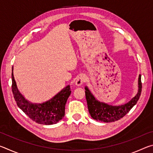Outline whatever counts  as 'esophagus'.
<instances>
[{
  "label": "esophagus",
  "instance_id": "1",
  "mask_svg": "<svg viewBox=\"0 0 153 153\" xmlns=\"http://www.w3.org/2000/svg\"><path fill=\"white\" fill-rule=\"evenodd\" d=\"M86 81V78H85L84 76H80L77 77L76 81V85L77 86H81V85Z\"/></svg>",
  "mask_w": 153,
  "mask_h": 153
}]
</instances>
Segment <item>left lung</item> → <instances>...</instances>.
Wrapping results in <instances>:
<instances>
[{"label":"left lung","instance_id":"left-lung-1","mask_svg":"<svg viewBox=\"0 0 153 153\" xmlns=\"http://www.w3.org/2000/svg\"><path fill=\"white\" fill-rule=\"evenodd\" d=\"M85 93L89 113L94 120L102 122H113L124 117L135 105L140 97L142 92L141 75L138 77V90L134 97L128 102L119 106H113L100 102L94 97L88 88L85 87Z\"/></svg>","mask_w":153,"mask_h":153}]
</instances>
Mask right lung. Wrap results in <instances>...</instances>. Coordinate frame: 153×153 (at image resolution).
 Returning <instances> with one entry per match:
<instances>
[{"label":"right lung","mask_w":153,"mask_h":153,"mask_svg":"<svg viewBox=\"0 0 153 153\" xmlns=\"http://www.w3.org/2000/svg\"><path fill=\"white\" fill-rule=\"evenodd\" d=\"M11 78L12 92L17 105L31 120L43 125H53L63 118L65 104L71 92L69 85H67L47 101L42 103H33L25 99L18 90L13 67Z\"/></svg>","instance_id":"obj_1"}]
</instances>
